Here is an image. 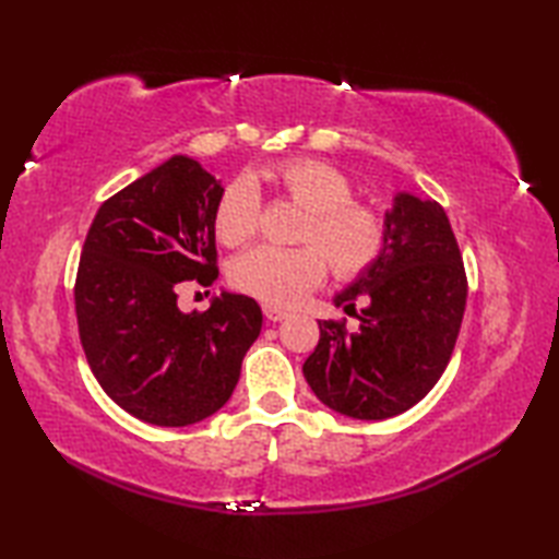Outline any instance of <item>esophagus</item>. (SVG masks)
I'll return each mask as SVG.
<instances>
[{
	"label": "esophagus",
	"mask_w": 559,
	"mask_h": 559,
	"mask_svg": "<svg viewBox=\"0 0 559 559\" xmlns=\"http://www.w3.org/2000/svg\"><path fill=\"white\" fill-rule=\"evenodd\" d=\"M264 317L269 322H283V319H288L290 312L281 310V307H273V305H264Z\"/></svg>",
	"instance_id": "esophagus-1"
}]
</instances>
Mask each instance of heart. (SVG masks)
I'll return each mask as SVG.
<instances>
[{
	"label": "heart",
	"instance_id": "1",
	"mask_svg": "<svg viewBox=\"0 0 559 559\" xmlns=\"http://www.w3.org/2000/svg\"><path fill=\"white\" fill-rule=\"evenodd\" d=\"M266 177L307 211L300 228V242L307 245L249 249L235 259L230 271L237 288L269 305H295L324 283V255L336 276L355 278L382 254L386 245L384 221L374 209L353 201V185L341 170L322 160L298 158L273 165ZM259 211L257 182L249 175L235 177L221 194L213 216L218 240L228 247L252 240L259 228Z\"/></svg>",
	"mask_w": 559,
	"mask_h": 559
}]
</instances>
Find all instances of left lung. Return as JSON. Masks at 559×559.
Segmentation results:
<instances>
[{
    "label": "left lung",
    "instance_id": "obj_1",
    "mask_svg": "<svg viewBox=\"0 0 559 559\" xmlns=\"http://www.w3.org/2000/svg\"><path fill=\"white\" fill-rule=\"evenodd\" d=\"M374 264L334 295L348 314L365 300L358 334L322 319L302 372L314 396L355 420L413 408L447 370L466 310V271L444 209L396 192Z\"/></svg>",
    "mask_w": 559,
    "mask_h": 559
}]
</instances>
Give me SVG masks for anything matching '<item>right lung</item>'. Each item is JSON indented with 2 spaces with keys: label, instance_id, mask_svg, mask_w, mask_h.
I'll use <instances>...</instances> for the list:
<instances>
[{
  "label": "right lung",
  "instance_id": "obj_1",
  "mask_svg": "<svg viewBox=\"0 0 559 559\" xmlns=\"http://www.w3.org/2000/svg\"><path fill=\"white\" fill-rule=\"evenodd\" d=\"M223 185L189 156H173L120 189L93 218L76 273L83 353L117 406L185 427L221 411L261 331V307L221 290L206 312H182L185 281L211 286Z\"/></svg>",
  "mask_w": 559,
  "mask_h": 559
}]
</instances>
